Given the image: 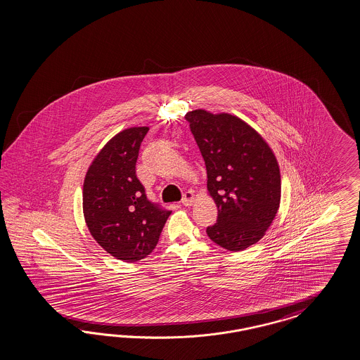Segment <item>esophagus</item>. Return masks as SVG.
I'll return each mask as SVG.
<instances>
[{"instance_id":"1","label":"esophagus","mask_w":360,"mask_h":360,"mask_svg":"<svg viewBox=\"0 0 360 360\" xmlns=\"http://www.w3.org/2000/svg\"><path fill=\"white\" fill-rule=\"evenodd\" d=\"M194 203V194L191 191H187L184 198H182V205L184 206H191Z\"/></svg>"}]
</instances>
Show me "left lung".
<instances>
[{"mask_svg":"<svg viewBox=\"0 0 360 360\" xmlns=\"http://www.w3.org/2000/svg\"><path fill=\"white\" fill-rule=\"evenodd\" d=\"M207 170V190L218 220L210 239L229 251H243L271 227L280 207L281 175L276 155L245 121L205 109L186 113Z\"/></svg>","mask_w":360,"mask_h":360,"instance_id":"8db88e82","label":"left lung"}]
</instances>
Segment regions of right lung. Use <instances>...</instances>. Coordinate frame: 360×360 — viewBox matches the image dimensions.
Returning a JSON list of instances; mask_svg holds the SVG:
<instances>
[{
	"label": "right lung",
	"instance_id": "right-lung-1",
	"mask_svg": "<svg viewBox=\"0 0 360 360\" xmlns=\"http://www.w3.org/2000/svg\"><path fill=\"white\" fill-rule=\"evenodd\" d=\"M148 127H133L112 137L88 167L83 214L98 245L124 262H139L155 248L172 211L150 202L136 175Z\"/></svg>",
	"mask_w": 360,
	"mask_h": 360
}]
</instances>
